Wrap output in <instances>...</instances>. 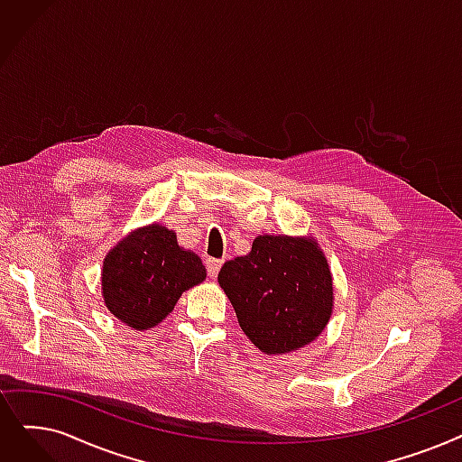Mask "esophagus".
I'll return each mask as SVG.
<instances>
[{
	"instance_id": "esophagus-1",
	"label": "esophagus",
	"mask_w": 462,
	"mask_h": 462,
	"mask_svg": "<svg viewBox=\"0 0 462 462\" xmlns=\"http://www.w3.org/2000/svg\"><path fill=\"white\" fill-rule=\"evenodd\" d=\"M206 266H208V273L209 277H217L220 266H223V260H217V258H208L206 260Z\"/></svg>"
}]
</instances>
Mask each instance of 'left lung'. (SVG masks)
I'll return each instance as SVG.
<instances>
[{
  "instance_id": "obj_1",
  "label": "left lung",
  "mask_w": 462,
  "mask_h": 462,
  "mask_svg": "<svg viewBox=\"0 0 462 462\" xmlns=\"http://www.w3.org/2000/svg\"><path fill=\"white\" fill-rule=\"evenodd\" d=\"M218 285L239 327L266 355L310 346L334 310L328 260L311 236H256L245 256L220 268Z\"/></svg>"
}]
</instances>
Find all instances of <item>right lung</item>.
Instances as JSON below:
<instances>
[{"instance_id": "right-lung-1", "label": "right lung", "mask_w": 462, "mask_h": 462, "mask_svg": "<svg viewBox=\"0 0 462 462\" xmlns=\"http://www.w3.org/2000/svg\"><path fill=\"white\" fill-rule=\"evenodd\" d=\"M202 258L177 244L162 225L128 232L104 258V304L120 323L149 330L173 311L181 294L206 279Z\"/></svg>"}]
</instances>
